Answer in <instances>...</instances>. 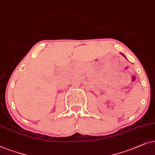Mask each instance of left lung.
Returning <instances> with one entry per match:
<instances>
[{
	"instance_id": "1",
	"label": "left lung",
	"mask_w": 155,
	"mask_h": 155,
	"mask_svg": "<svg viewBox=\"0 0 155 155\" xmlns=\"http://www.w3.org/2000/svg\"><path fill=\"white\" fill-rule=\"evenodd\" d=\"M120 54H122V55H123V57H125V58H126V57H125V55H124V54H123V53H120Z\"/></svg>"
}]
</instances>
